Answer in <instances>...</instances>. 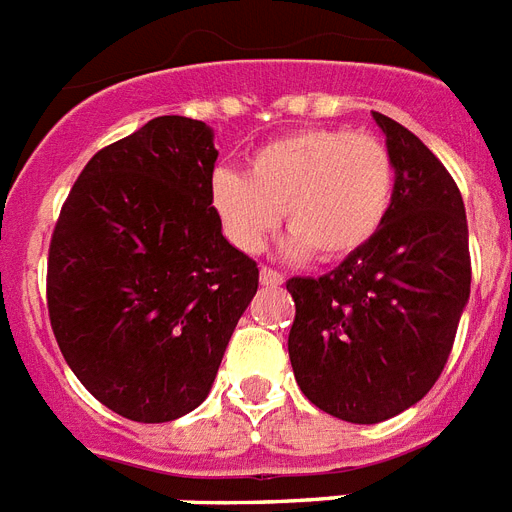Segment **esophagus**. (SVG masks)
<instances>
[{
	"instance_id": "obj_1",
	"label": "esophagus",
	"mask_w": 512,
	"mask_h": 512,
	"mask_svg": "<svg viewBox=\"0 0 512 512\" xmlns=\"http://www.w3.org/2000/svg\"><path fill=\"white\" fill-rule=\"evenodd\" d=\"M260 284H263V286H281V284H284V276H281L278 270L263 265V268H260Z\"/></svg>"
}]
</instances>
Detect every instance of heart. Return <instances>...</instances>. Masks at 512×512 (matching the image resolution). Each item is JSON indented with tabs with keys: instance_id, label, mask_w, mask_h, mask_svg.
<instances>
[{
	"instance_id": "obj_1",
	"label": "heart",
	"mask_w": 512,
	"mask_h": 512,
	"mask_svg": "<svg viewBox=\"0 0 512 512\" xmlns=\"http://www.w3.org/2000/svg\"><path fill=\"white\" fill-rule=\"evenodd\" d=\"M397 165L384 141L352 128H299L257 149L247 176L220 170L213 207L226 236L244 252H260L278 226L286 249H313L323 263L344 260L381 231L392 210Z\"/></svg>"
}]
</instances>
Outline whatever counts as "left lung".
Returning a JSON list of instances; mask_svg holds the SVG:
<instances>
[{"label":"left lung","instance_id":"obj_1","mask_svg":"<svg viewBox=\"0 0 512 512\" xmlns=\"http://www.w3.org/2000/svg\"><path fill=\"white\" fill-rule=\"evenodd\" d=\"M397 165L392 210L326 276L289 278L299 389L350 423L400 415L442 376L471 294L468 220L455 178L397 120L373 112Z\"/></svg>","mask_w":512,"mask_h":512}]
</instances>
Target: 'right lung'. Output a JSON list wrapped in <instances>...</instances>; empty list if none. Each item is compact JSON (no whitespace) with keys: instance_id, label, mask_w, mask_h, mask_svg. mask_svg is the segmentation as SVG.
<instances>
[{"instance_id":"add662e5","label":"right lung","mask_w":512,"mask_h":512,"mask_svg":"<svg viewBox=\"0 0 512 512\" xmlns=\"http://www.w3.org/2000/svg\"><path fill=\"white\" fill-rule=\"evenodd\" d=\"M215 160L202 120H149L86 162L54 226V339L78 381L128 421L202 405L257 292V263L220 234Z\"/></svg>"}]
</instances>
